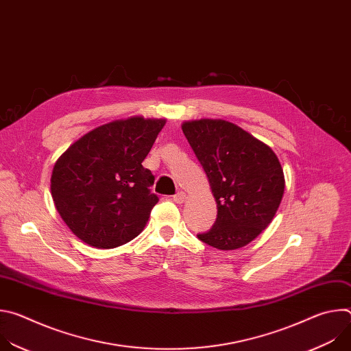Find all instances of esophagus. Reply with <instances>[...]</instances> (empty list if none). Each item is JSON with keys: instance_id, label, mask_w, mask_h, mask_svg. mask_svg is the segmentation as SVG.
<instances>
[{"instance_id": "34e87169", "label": "esophagus", "mask_w": 351, "mask_h": 351, "mask_svg": "<svg viewBox=\"0 0 351 351\" xmlns=\"http://www.w3.org/2000/svg\"><path fill=\"white\" fill-rule=\"evenodd\" d=\"M173 202L176 203V204H183L184 202H186V193H183V191H179V193H176L175 195H173Z\"/></svg>"}]
</instances>
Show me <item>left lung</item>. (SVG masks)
<instances>
[{"label": "left lung", "instance_id": "8db88e82", "mask_svg": "<svg viewBox=\"0 0 351 351\" xmlns=\"http://www.w3.org/2000/svg\"><path fill=\"white\" fill-rule=\"evenodd\" d=\"M182 130L202 164L218 215L197 237L218 248L237 250L272 222L285 191L282 165L272 148L223 119L184 121Z\"/></svg>", "mask_w": 351, "mask_h": 351}]
</instances>
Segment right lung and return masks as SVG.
<instances>
[{"label":"right lung","instance_id":"add662e5","mask_svg":"<svg viewBox=\"0 0 351 351\" xmlns=\"http://www.w3.org/2000/svg\"><path fill=\"white\" fill-rule=\"evenodd\" d=\"M167 123L140 115L98 126L57 160L56 208L72 233L95 248H115L141 233L158 197L141 162Z\"/></svg>","mask_w":351,"mask_h":351}]
</instances>
